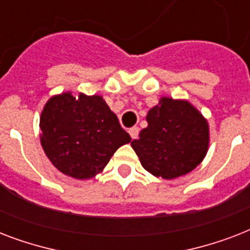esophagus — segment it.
Here are the masks:
<instances>
[{"label": "esophagus", "instance_id": "obj_1", "mask_svg": "<svg viewBox=\"0 0 250 250\" xmlns=\"http://www.w3.org/2000/svg\"><path fill=\"white\" fill-rule=\"evenodd\" d=\"M128 133H129V136H131V139L135 140V139L139 136V128H137V127H132V128L128 129Z\"/></svg>", "mask_w": 250, "mask_h": 250}]
</instances>
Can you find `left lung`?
Listing matches in <instances>:
<instances>
[{"label":"left lung","instance_id":"8db88e82","mask_svg":"<svg viewBox=\"0 0 250 250\" xmlns=\"http://www.w3.org/2000/svg\"><path fill=\"white\" fill-rule=\"evenodd\" d=\"M146 122L131 146L148 172L170 180L194 170L205 158L209 123L189 101L161 97Z\"/></svg>","mask_w":250,"mask_h":250}]
</instances>
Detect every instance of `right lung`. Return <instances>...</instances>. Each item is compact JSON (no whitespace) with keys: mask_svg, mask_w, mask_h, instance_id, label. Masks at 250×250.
Masks as SVG:
<instances>
[{"mask_svg":"<svg viewBox=\"0 0 250 250\" xmlns=\"http://www.w3.org/2000/svg\"><path fill=\"white\" fill-rule=\"evenodd\" d=\"M40 129L41 146L50 162L79 180L100 174L117 149L131 141L98 94L64 92L50 97L41 111Z\"/></svg>","mask_w":250,"mask_h":250,"instance_id":"right-lung-1","label":"right lung"}]
</instances>
